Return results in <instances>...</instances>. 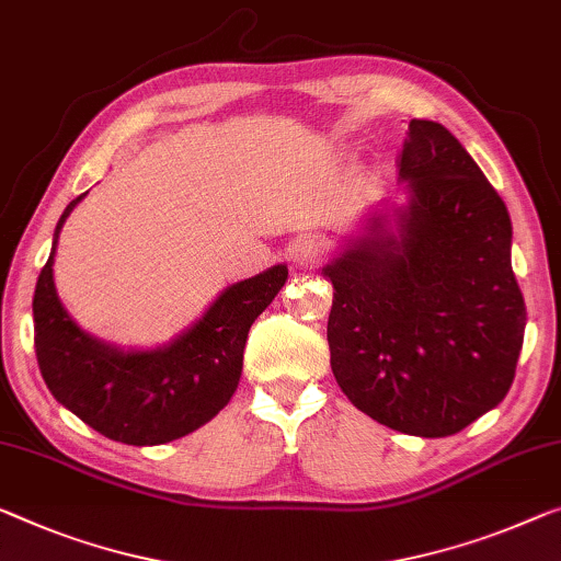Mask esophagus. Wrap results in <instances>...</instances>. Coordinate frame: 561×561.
<instances>
[{"instance_id": "esophagus-1", "label": "esophagus", "mask_w": 561, "mask_h": 561, "mask_svg": "<svg viewBox=\"0 0 561 561\" xmlns=\"http://www.w3.org/2000/svg\"><path fill=\"white\" fill-rule=\"evenodd\" d=\"M325 253H329V248L318 238H300L288 248V257L298 268H313V265L323 263Z\"/></svg>"}]
</instances>
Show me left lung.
Instances as JSON below:
<instances>
[{
  "label": "left lung",
  "instance_id": "1",
  "mask_svg": "<svg viewBox=\"0 0 561 561\" xmlns=\"http://www.w3.org/2000/svg\"><path fill=\"white\" fill-rule=\"evenodd\" d=\"M399 180L325 265L331 368L358 411L393 431L451 436L504 401L527 308L512 220L467 148L411 119Z\"/></svg>",
  "mask_w": 561,
  "mask_h": 561
}]
</instances>
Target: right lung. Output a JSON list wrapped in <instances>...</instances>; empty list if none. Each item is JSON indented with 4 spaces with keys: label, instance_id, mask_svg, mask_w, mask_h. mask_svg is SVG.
Masks as SVG:
<instances>
[{
    "label": "right lung",
    "instance_id": "add662e5",
    "mask_svg": "<svg viewBox=\"0 0 561 561\" xmlns=\"http://www.w3.org/2000/svg\"><path fill=\"white\" fill-rule=\"evenodd\" d=\"M67 205L51 236V253L34 288V348L51 396L112 442L158 446L193 434L228 407L243 374L248 331L288 280V265L238 280L205 313L154 348H123L84 331L67 313L55 286V251Z\"/></svg>",
    "mask_w": 561,
    "mask_h": 561
}]
</instances>
